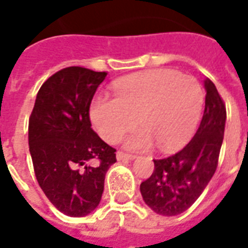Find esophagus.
I'll use <instances>...</instances> for the list:
<instances>
[{"mask_svg":"<svg viewBox=\"0 0 248 248\" xmlns=\"http://www.w3.org/2000/svg\"><path fill=\"white\" fill-rule=\"evenodd\" d=\"M116 157H117V159H118V161H124V159L130 161V159H135V155H126V153H124V152H117Z\"/></svg>","mask_w":248,"mask_h":248,"instance_id":"34e87169","label":"esophagus"}]
</instances>
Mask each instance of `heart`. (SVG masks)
I'll list each match as a JSON object with an SVG mask.
<instances>
[{
  "instance_id": "b5f03b06",
  "label": "heart",
  "mask_w": 248,
  "mask_h": 248,
  "mask_svg": "<svg viewBox=\"0 0 248 248\" xmlns=\"http://www.w3.org/2000/svg\"><path fill=\"white\" fill-rule=\"evenodd\" d=\"M114 99L96 96L90 118L97 134L116 143L134 120L124 140L131 151H145L157 144L169 152L184 143L200 120L203 90L192 76L173 69H155L128 76L114 83Z\"/></svg>"
}]
</instances>
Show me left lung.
Returning <instances> with one entry per match:
<instances>
[{
	"label": "left lung",
	"mask_w": 248,
	"mask_h": 248,
	"mask_svg": "<svg viewBox=\"0 0 248 248\" xmlns=\"http://www.w3.org/2000/svg\"><path fill=\"white\" fill-rule=\"evenodd\" d=\"M204 89L203 117L194 138L176 155L153 159L155 171L140 184L144 202L159 215L176 216L186 211L202 194L217 167L227 109L208 78Z\"/></svg>",
	"instance_id": "left-lung-1"
}]
</instances>
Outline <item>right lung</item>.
Segmentation results:
<instances>
[{"mask_svg": "<svg viewBox=\"0 0 248 248\" xmlns=\"http://www.w3.org/2000/svg\"><path fill=\"white\" fill-rule=\"evenodd\" d=\"M107 72L68 67L41 86L28 140L37 181L64 215L82 217L99 206L116 149L91 128L90 104Z\"/></svg>", "mask_w": 248, "mask_h": 248, "instance_id": "obj_1", "label": "right lung"}]
</instances>
